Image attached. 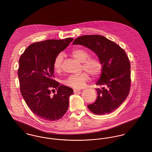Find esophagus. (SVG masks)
<instances>
[{
  "label": "esophagus",
  "mask_w": 152,
  "mask_h": 152,
  "mask_svg": "<svg viewBox=\"0 0 152 152\" xmlns=\"http://www.w3.org/2000/svg\"><path fill=\"white\" fill-rule=\"evenodd\" d=\"M80 90H81V89H73L74 93H77V92H79Z\"/></svg>",
  "instance_id": "34e87169"
}]
</instances>
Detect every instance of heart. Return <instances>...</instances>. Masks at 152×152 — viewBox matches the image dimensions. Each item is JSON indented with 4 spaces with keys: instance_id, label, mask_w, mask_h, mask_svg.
I'll use <instances>...</instances> for the list:
<instances>
[{
    "instance_id": "b5f03b06",
    "label": "heart",
    "mask_w": 152,
    "mask_h": 152,
    "mask_svg": "<svg viewBox=\"0 0 152 152\" xmlns=\"http://www.w3.org/2000/svg\"><path fill=\"white\" fill-rule=\"evenodd\" d=\"M74 58L83 63V69L86 71L83 72L80 74L71 75L63 83L68 86L75 89L83 88L86 83L89 80V73L92 77H96L100 75L102 69V64L100 61L96 57H90L89 52L81 48L73 49L71 53ZM63 60V55L60 53L56 57L53 62V68L56 72H59L61 70L62 62Z\"/></svg>"
}]
</instances>
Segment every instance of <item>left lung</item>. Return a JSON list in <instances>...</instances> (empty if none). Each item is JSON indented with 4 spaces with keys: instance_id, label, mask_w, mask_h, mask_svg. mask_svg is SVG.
Returning <instances> with one entry per match:
<instances>
[{
    "instance_id": "left-lung-1",
    "label": "left lung",
    "mask_w": 152,
    "mask_h": 152,
    "mask_svg": "<svg viewBox=\"0 0 152 152\" xmlns=\"http://www.w3.org/2000/svg\"><path fill=\"white\" fill-rule=\"evenodd\" d=\"M73 45H80L92 50L102 64V74L96 85V101L88 105L93 113L104 115L116 110L128 96L130 85V63L124 50L117 44L99 35H83Z\"/></svg>"
}]
</instances>
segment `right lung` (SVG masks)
Listing matches in <instances>:
<instances>
[{
	"mask_svg": "<svg viewBox=\"0 0 152 152\" xmlns=\"http://www.w3.org/2000/svg\"><path fill=\"white\" fill-rule=\"evenodd\" d=\"M73 40L68 38L34 43L20 58L18 77L21 94L30 110L44 120H59L68 109L69 97L74 92L53 79V62ZM53 88L57 89V94L52 96Z\"/></svg>",
	"mask_w": 152,
	"mask_h": 152,
	"instance_id": "1",
	"label": "right lung"
}]
</instances>
